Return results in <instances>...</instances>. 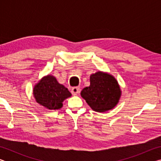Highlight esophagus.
Listing matches in <instances>:
<instances>
[{
	"label": "esophagus",
	"instance_id": "esophagus-1",
	"mask_svg": "<svg viewBox=\"0 0 161 161\" xmlns=\"http://www.w3.org/2000/svg\"><path fill=\"white\" fill-rule=\"evenodd\" d=\"M71 92H72V94L74 95V96H76V95H77L79 92H80V88L77 86L73 87V88L71 89Z\"/></svg>",
	"mask_w": 161,
	"mask_h": 161
}]
</instances>
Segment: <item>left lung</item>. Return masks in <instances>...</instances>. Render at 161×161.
Listing matches in <instances>:
<instances>
[{
	"instance_id": "left-lung-1",
	"label": "left lung",
	"mask_w": 161,
	"mask_h": 161,
	"mask_svg": "<svg viewBox=\"0 0 161 161\" xmlns=\"http://www.w3.org/2000/svg\"><path fill=\"white\" fill-rule=\"evenodd\" d=\"M81 97L92 110L103 113L117 105L121 97V90L112 75L98 71L90 75V85L81 90Z\"/></svg>"
}]
</instances>
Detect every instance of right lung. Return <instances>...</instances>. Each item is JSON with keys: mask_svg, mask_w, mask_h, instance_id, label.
<instances>
[{"mask_svg": "<svg viewBox=\"0 0 161 161\" xmlns=\"http://www.w3.org/2000/svg\"><path fill=\"white\" fill-rule=\"evenodd\" d=\"M33 96L36 102L49 110H57L62 107L64 101L72 97L64 85L59 84L54 76L47 75L35 84Z\"/></svg>", "mask_w": 161, "mask_h": 161, "instance_id": "obj_1", "label": "right lung"}]
</instances>
